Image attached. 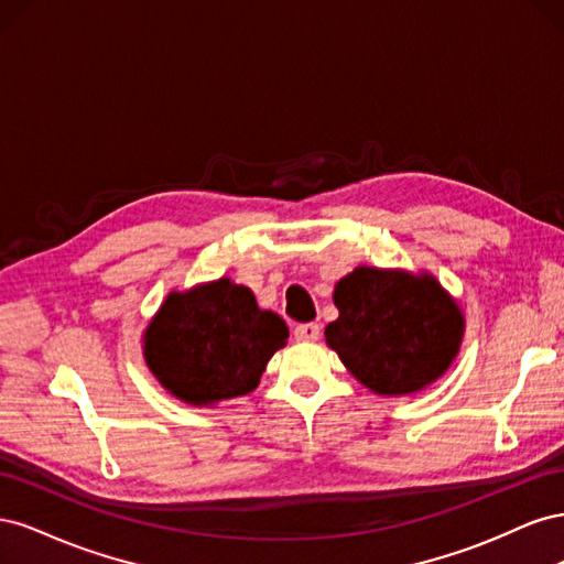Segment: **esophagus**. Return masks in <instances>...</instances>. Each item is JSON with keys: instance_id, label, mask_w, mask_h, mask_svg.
<instances>
[{"instance_id": "obj_1", "label": "esophagus", "mask_w": 564, "mask_h": 564, "mask_svg": "<svg viewBox=\"0 0 564 564\" xmlns=\"http://www.w3.org/2000/svg\"><path fill=\"white\" fill-rule=\"evenodd\" d=\"M294 336H296V340H303V344H313V340L319 338V324H315V322L299 324V327L294 329Z\"/></svg>"}]
</instances>
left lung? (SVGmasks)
Instances as JSON below:
<instances>
[{"label": "left lung", "mask_w": 564, "mask_h": 564, "mask_svg": "<svg viewBox=\"0 0 564 564\" xmlns=\"http://www.w3.org/2000/svg\"><path fill=\"white\" fill-rule=\"evenodd\" d=\"M334 303L327 346L377 395H412L437 381L466 329L456 301L429 272L360 265L338 280Z\"/></svg>", "instance_id": "8db88e82"}]
</instances>
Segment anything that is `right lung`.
<instances>
[{
  "label": "right lung",
  "mask_w": 564,
  "mask_h": 564,
  "mask_svg": "<svg viewBox=\"0 0 564 564\" xmlns=\"http://www.w3.org/2000/svg\"><path fill=\"white\" fill-rule=\"evenodd\" d=\"M286 338L280 315L261 311L247 286L220 278L169 294L143 334V355L174 398L212 406L259 386Z\"/></svg>",
  "instance_id": "add662e5"
}]
</instances>
